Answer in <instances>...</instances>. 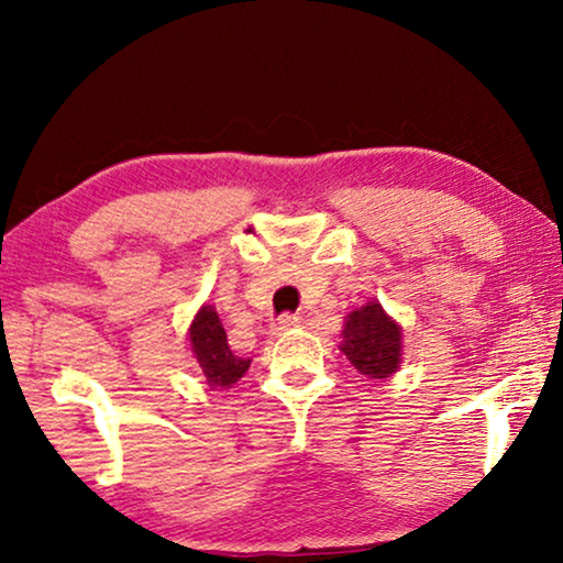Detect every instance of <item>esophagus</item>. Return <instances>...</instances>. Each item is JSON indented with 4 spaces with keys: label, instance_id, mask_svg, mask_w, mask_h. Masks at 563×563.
I'll list each match as a JSON object with an SVG mask.
<instances>
[{
    "label": "esophagus",
    "instance_id": "obj_1",
    "mask_svg": "<svg viewBox=\"0 0 563 563\" xmlns=\"http://www.w3.org/2000/svg\"><path fill=\"white\" fill-rule=\"evenodd\" d=\"M299 322H302V318H299V314H282V318H276V320L272 322V333L279 335V333H284V330L297 328Z\"/></svg>",
    "mask_w": 563,
    "mask_h": 563
}]
</instances>
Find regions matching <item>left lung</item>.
<instances>
[{
  "label": "left lung",
  "mask_w": 563,
  "mask_h": 563,
  "mask_svg": "<svg viewBox=\"0 0 563 563\" xmlns=\"http://www.w3.org/2000/svg\"><path fill=\"white\" fill-rule=\"evenodd\" d=\"M402 330L379 302H368L345 318L341 351L368 379H387L399 366Z\"/></svg>",
  "instance_id": "1"
}]
</instances>
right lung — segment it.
<instances>
[{"mask_svg":"<svg viewBox=\"0 0 563 563\" xmlns=\"http://www.w3.org/2000/svg\"><path fill=\"white\" fill-rule=\"evenodd\" d=\"M191 351H195L197 364L210 382V387L228 389L249 372L251 358H241L230 351L225 328L212 307H202L189 328Z\"/></svg>","mask_w":563,"mask_h":563,"instance_id":"1","label":"right lung"}]
</instances>
